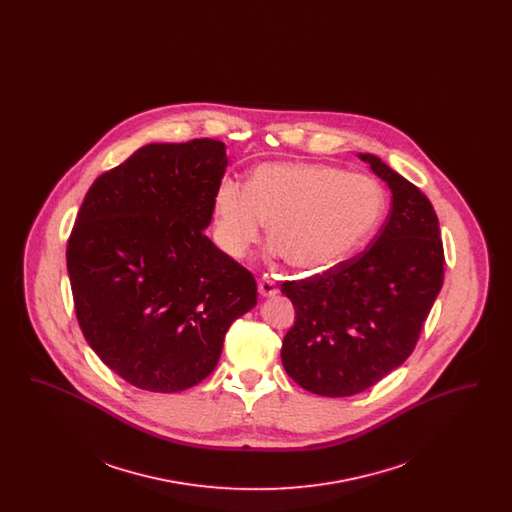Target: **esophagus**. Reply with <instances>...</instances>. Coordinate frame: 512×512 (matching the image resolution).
Returning <instances> with one entry per match:
<instances>
[{
  "label": "esophagus",
  "mask_w": 512,
  "mask_h": 512,
  "mask_svg": "<svg viewBox=\"0 0 512 512\" xmlns=\"http://www.w3.org/2000/svg\"><path fill=\"white\" fill-rule=\"evenodd\" d=\"M259 293L263 295V297H272V295H276L278 293V288H276V284H274V280H270V278H261L259 280Z\"/></svg>",
  "instance_id": "1"
}]
</instances>
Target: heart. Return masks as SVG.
<instances>
[{
    "label": "heart",
    "mask_w": 512,
    "mask_h": 512,
    "mask_svg": "<svg viewBox=\"0 0 512 512\" xmlns=\"http://www.w3.org/2000/svg\"><path fill=\"white\" fill-rule=\"evenodd\" d=\"M384 197L363 174L317 163H265L247 190L222 180L213 201V236L224 255L244 257L263 224L274 251L301 272H322L349 257L382 217Z\"/></svg>",
    "instance_id": "obj_1"
}]
</instances>
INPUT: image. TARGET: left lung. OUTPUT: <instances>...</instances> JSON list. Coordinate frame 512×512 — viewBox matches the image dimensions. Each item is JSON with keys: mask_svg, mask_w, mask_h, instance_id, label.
Wrapping results in <instances>:
<instances>
[{"mask_svg": "<svg viewBox=\"0 0 512 512\" xmlns=\"http://www.w3.org/2000/svg\"><path fill=\"white\" fill-rule=\"evenodd\" d=\"M391 190V211L363 253L324 274L286 282L295 322L282 365L303 390H368L413 353L443 286V244L430 199L380 157L359 153Z\"/></svg>", "mask_w": 512, "mask_h": 512, "instance_id": "obj_1", "label": "left lung"}]
</instances>
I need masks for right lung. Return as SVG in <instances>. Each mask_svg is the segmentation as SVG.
I'll use <instances>...</instances> for the list:
<instances>
[{
    "label": "right lung",
    "instance_id": "obj_1",
    "mask_svg": "<svg viewBox=\"0 0 512 512\" xmlns=\"http://www.w3.org/2000/svg\"><path fill=\"white\" fill-rule=\"evenodd\" d=\"M226 167L219 140L149 144L96 178L76 215L67 270L78 324L140 390L205 380L230 324L257 303L253 274L203 234Z\"/></svg>",
    "mask_w": 512,
    "mask_h": 512
}]
</instances>
